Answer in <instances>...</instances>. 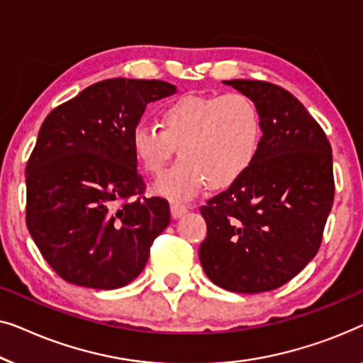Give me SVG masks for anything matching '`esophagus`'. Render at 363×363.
<instances>
[{
    "mask_svg": "<svg viewBox=\"0 0 363 363\" xmlns=\"http://www.w3.org/2000/svg\"><path fill=\"white\" fill-rule=\"evenodd\" d=\"M186 212H187V207L182 206V203H176V202L171 203V216H172V218H179Z\"/></svg>",
    "mask_w": 363,
    "mask_h": 363,
    "instance_id": "34e87169",
    "label": "esophagus"
}]
</instances>
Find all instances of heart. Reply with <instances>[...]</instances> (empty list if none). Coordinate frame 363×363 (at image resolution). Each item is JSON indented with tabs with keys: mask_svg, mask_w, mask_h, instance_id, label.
Listing matches in <instances>:
<instances>
[{
	"mask_svg": "<svg viewBox=\"0 0 363 363\" xmlns=\"http://www.w3.org/2000/svg\"><path fill=\"white\" fill-rule=\"evenodd\" d=\"M262 141L258 106L240 91L179 96L161 110L160 128L140 123L131 133L133 155L152 177L164 172L177 147L182 160L155 187L171 201H189L207 184L233 186L257 162Z\"/></svg>",
	"mask_w": 363,
	"mask_h": 363,
	"instance_id": "1",
	"label": "heart"
}]
</instances>
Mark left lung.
<instances>
[{"instance_id":"left-lung-1","label":"left lung","mask_w":363,"mask_h":363,"mask_svg":"<svg viewBox=\"0 0 363 363\" xmlns=\"http://www.w3.org/2000/svg\"><path fill=\"white\" fill-rule=\"evenodd\" d=\"M257 104L263 141L252 169L201 207L199 248L213 284L264 293L293 279L315 257L334 202L333 150L304 105L262 80H223Z\"/></svg>"}]
</instances>
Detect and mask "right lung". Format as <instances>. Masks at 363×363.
Masks as SVG:
<instances>
[{
  "label": "right lung",
  "mask_w": 363,
  "mask_h": 363,
  "mask_svg": "<svg viewBox=\"0 0 363 363\" xmlns=\"http://www.w3.org/2000/svg\"><path fill=\"white\" fill-rule=\"evenodd\" d=\"M176 94L162 80L108 79L59 105L26 166L28 230L67 283L116 289L146 267L169 203L143 197L131 133L146 105Z\"/></svg>",
  "instance_id": "obj_1"
}]
</instances>
